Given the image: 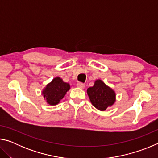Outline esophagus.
<instances>
[{
	"mask_svg": "<svg viewBox=\"0 0 158 158\" xmlns=\"http://www.w3.org/2000/svg\"><path fill=\"white\" fill-rule=\"evenodd\" d=\"M77 86L79 88V89H84V87H85V85L84 84H82V83H77Z\"/></svg>",
	"mask_w": 158,
	"mask_h": 158,
	"instance_id": "34e87169",
	"label": "esophagus"
}]
</instances>
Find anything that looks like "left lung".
<instances>
[{
	"instance_id": "obj_1",
	"label": "left lung",
	"mask_w": 158,
	"mask_h": 158,
	"mask_svg": "<svg viewBox=\"0 0 158 158\" xmlns=\"http://www.w3.org/2000/svg\"><path fill=\"white\" fill-rule=\"evenodd\" d=\"M87 94L93 106L104 111L116 102V93L100 79L95 81L94 85L87 89Z\"/></svg>"
}]
</instances>
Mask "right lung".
I'll list each match as a JSON object with an SVG mask.
<instances>
[{"label":"right lung","mask_w":158,"mask_h":158,"mask_svg":"<svg viewBox=\"0 0 158 158\" xmlns=\"http://www.w3.org/2000/svg\"><path fill=\"white\" fill-rule=\"evenodd\" d=\"M69 89L70 85L64 82L60 77H57L42 89V95L47 104L55 106L60 102Z\"/></svg>","instance_id":"add662e5"}]
</instances>
